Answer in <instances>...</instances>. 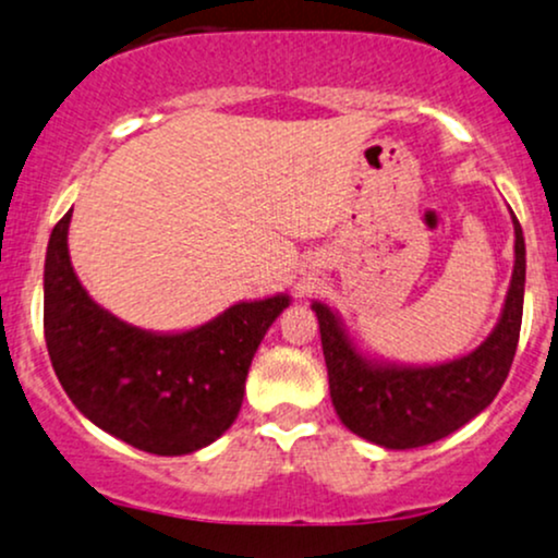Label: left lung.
<instances>
[{"label":"left lung","instance_id":"left-lung-1","mask_svg":"<svg viewBox=\"0 0 558 558\" xmlns=\"http://www.w3.org/2000/svg\"><path fill=\"white\" fill-rule=\"evenodd\" d=\"M514 272L496 328L477 349L440 364L369 360L345 332L341 317L312 301L328 364L336 414L360 438L383 448H420L475 420L501 390L522 328L524 235L514 213Z\"/></svg>","mask_w":558,"mask_h":558}]
</instances>
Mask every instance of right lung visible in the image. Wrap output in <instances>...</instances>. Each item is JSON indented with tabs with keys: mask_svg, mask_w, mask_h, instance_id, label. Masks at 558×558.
Returning <instances> with one entry per match:
<instances>
[{
	"mask_svg": "<svg viewBox=\"0 0 558 558\" xmlns=\"http://www.w3.org/2000/svg\"><path fill=\"white\" fill-rule=\"evenodd\" d=\"M70 217L73 209L54 226L44 262V338L70 401L96 427L157 457L215 444L239 417L254 354L291 296L239 301L183 332L141 330L81 286Z\"/></svg>",
	"mask_w": 558,
	"mask_h": 558,
	"instance_id": "1",
	"label": "right lung"
}]
</instances>
